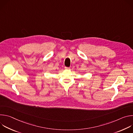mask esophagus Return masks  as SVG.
I'll return each mask as SVG.
<instances>
[{
  "mask_svg": "<svg viewBox=\"0 0 133 133\" xmlns=\"http://www.w3.org/2000/svg\"><path fill=\"white\" fill-rule=\"evenodd\" d=\"M65 69H66V70H69V69H70V68L69 67H65Z\"/></svg>",
  "mask_w": 133,
  "mask_h": 133,
  "instance_id": "1",
  "label": "esophagus"
}]
</instances>
